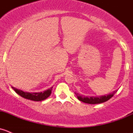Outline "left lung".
<instances>
[{"label":"left lung","instance_id":"left-lung-1","mask_svg":"<svg viewBox=\"0 0 133 133\" xmlns=\"http://www.w3.org/2000/svg\"><path fill=\"white\" fill-rule=\"evenodd\" d=\"M116 91H115L111 92V93L108 94V95H102V96H89V97L88 96H83V95H80V94L77 93V92H75V93L76 95V97L78 98V99L80 101H82L83 102L89 104H101V103L108 101L111 97L113 96V95H115V93Z\"/></svg>","mask_w":133,"mask_h":133}]
</instances>
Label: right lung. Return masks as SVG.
Instances as JSON below:
<instances>
[{"label":"right lung","instance_id":"right-lung-1","mask_svg":"<svg viewBox=\"0 0 133 133\" xmlns=\"http://www.w3.org/2000/svg\"><path fill=\"white\" fill-rule=\"evenodd\" d=\"M14 91L20 95L22 97L24 98L28 99V100H33V101H42L45 100L47 98L49 97L51 95L53 90V87L49 88L47 90L44 91V92H24L21 89H18L14 87H11Z\"/></svg>","mask_w":133,"mask_h":133}]
</instances>
